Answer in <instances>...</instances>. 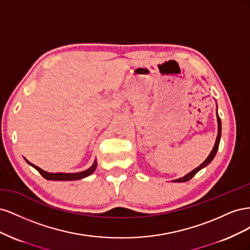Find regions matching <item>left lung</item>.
I'll list each match as a JSON object with an SVG mask.
<instances>
[{"label":"left lung","instance_id":"left-lung-1","mask_svg":"<svg viewBox=\"0 0 250 250\" xmlns=\"http://www.w3.org/2000/svg\"><path fill=\"white\" fill-rule=\"evenodd\" d=\"M217 121H218V134H217L216 143H215V146H214L213 150H211V152L209 153V155L208 156L207 160L204 161V162L199 166V167H197L196 169H194L192 172L187 174L186 176L174 180V181H175V183H185V181L190 180L191 178H193V177L195 176L196 173H197L198 171H200L202 168L206 167L207 165H208L211 161H213V158L215 157V155H216V153H217V150H218V147H219V143H220V138H221V120H220V118H219L218 115H217Z\"/></svg>","mask_w":250,"mask_h":250}]
</instances>
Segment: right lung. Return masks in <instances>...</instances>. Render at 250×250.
I'll return each mask as SVG.
<instances>
[{
    "label": "right lung",
    "instance_id": "obj_1",
    "mask_svg": "<svg viewBox=\"0 0 250 250\" xmlns=\"http://www.w3.org/2000/svg\"><path fill=\"white\" fill-rule=\"evenodd\" d=\"M25 160H26V158H25ZM26 162L29 165H31L32 167H34L37 171H39L42 174L43 178L49 179V180H76V179H81V178H84V177L90 175V174H92L97 168V163L95 162L94 165L89 169L83 171V172H79V173H49V172L42 170L41 168L37 167V166H35L31 163H29L27 160H26Z\"/></svg>",
    "mask_w": 250,
    "mask_h": 250
}]
</instances>
